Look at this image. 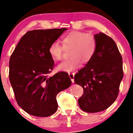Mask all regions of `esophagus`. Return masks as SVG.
I'll use <instances>...</instances> for the list:
<instances>
[{
    "label": "esophagus",
    "instance_id": "esophagus-1",
    "mask_svg": "<svg viewBox=\"0 0 133 133\" xmlns=\"http://www.w3.org/2000/svg\"><path fill=\"white\" fill-rule=\"evenodd\" d=\"M74 75H75L74 73H69V76L70 80H71L72 83H74Z\"/></svg>",
    "mask_w": 133,
    "mask_h": 133
}]
</instances>
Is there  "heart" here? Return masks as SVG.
<instances>
[{
    "instance_id": "obj_1",
    "label": "heart",
    "mask_w": 133,
    "mask_h": 133,
    "mask_svg": "<svg viewBox=\"0 0 133 133\" xmlns=\"http://www.w3.org/2000/svg\"><path fill=\"white\" fill-rule=\"evenodd\" d=\"M63 45L71 48L70 58L59 63L57 69L59 71L71 72L78 68L81 64L90 61L95 55L97 42L93 35L84 32L72 31L62 38ZM63 47L58 42H53L48 48V53L55 60H61L63 56Z\"/></svg>"
}]
</instances>
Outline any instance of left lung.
Returning <instances> with one entry per match:
<instances>
[{
  "mask_svg": "<svg viewBox=\"0 0 133 133\" xmlns=\"http://www.w3.org/2000/svg\"><path fill=\"white\" fill-rule=\"evenodd\" d=\"M94 37L95 55L74 77L75 83L84 90L78 105L88 113L103 111L114 103L123 77L122 58L114 40L101 32Z\"/></svg>",
  "mask_w": 133,
  "mask_h": 133,
  "instance_id": "1",
  "label": "left lung"
}]
</instances>
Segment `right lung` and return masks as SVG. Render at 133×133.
<instances>
[{
	"label": "right lung",
	"instance_id": "add662e5",
	"mask_svg": "<svg viewBox=\"0 0 133 133\" xmlns=\"http://www.w3.org/2000/svg\"><path fill=\"white\" fill-rule=\"evenodd\" d=\"M67 28L28 31L20 39L9 61V79L18 105L28 114L46 117L58 109L56 96L72 82L61 72L49 77L54 60L48 48Z\"/></svg>",
	"mask_w": 133,
	"mask_h": 133
}]
</instances>
